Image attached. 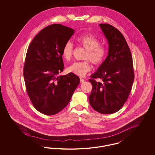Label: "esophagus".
<instances>
[{"label": "esophagus", "instance_id": "34e87169", "mask_svg": "<svg viewBox=\"0 0 155 155\" xmlns=\"http://www.w3.org/2000/svg\"><path fill=\"white\" fill-rule=\"evenodd\" d=\"M85 81V80H84V79H83L82 78H80V82L81 83H82V82H84Z\"/></svg>", "mask_w": 155, "mask_h": 155}]
</instances>
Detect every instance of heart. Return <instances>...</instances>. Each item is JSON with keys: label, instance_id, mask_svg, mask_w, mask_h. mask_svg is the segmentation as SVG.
Returning a JSON list of instances; mask_svg holds the SVG:
<instances>
[{"label": "heart", "instance_id": "heart-1", "mask_svg": "<svg viewBox=\"0 0 155 155\" xmlns=\"http://www.w3.org/2000/svg\"><path fill=\"white\" fill-rule=\"evenodd\" d=\"M78 44L82 46L87 52L84 59L86 60L81 62H75L68 67V73L84 77L91 70L92 66L89 60L95 65L101 64L105 59L107 49L103 45L99 44V41L92 35H85L77 39ZM73 53V45L71 42H67L64 45L62 51V57L67 61L70 60Z\"/></svg>", "mask_w": 155, "mask_h": 155}]
</instances>
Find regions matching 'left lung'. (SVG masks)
Instances as JSON below:
<instances>
[{
	"mask_svg": "<svg viewBox=\"0 0 155 155\" xmlns=\"http://www.w3.org/2000/svg\"><path fill=\"white\" fill-rule=\"evenodd\" d=\"M109 44L107 58L91 75L92 85L89 101L92 108L102 114L119 110L131 91L134 73L130 49L123 34L107 24L99 25ZM95 78H101L96 82Z\"/></svg>",
	"mask_w": 155,
	"mask_h": 155,
	"instance_id": "obj_1",
	"label": "left lung"
}]
</instances>
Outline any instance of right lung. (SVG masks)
I'll return each mask as SVG.
<instances>
[{"instance_id":"add662e5","label":"right lung","mask_w":155,"mask_h":155,"mask_svg":"<svg viewBox=\"0 0 155 155\" xmlns=\"http://www.w3.org/2000/svg\"><path fill=\"white\" fill-rule=\"evenodd\" d=\"M75 30L55 24L41 30L31 42L24 67L27 92L34 107L54 115L69 103L80 78L73 73L58 75L64 69L61 51Z\"/></svg>"}]
</instances>
